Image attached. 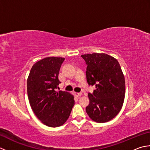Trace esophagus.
Returning <instances> with one entry per match:
<instances>
[{
  "instance_id": "1",
  "label": "esophagus",
  "mask_w": 150,
  "mask_h": 150,
  "mask_svg": "<svg viewBox=\"0 0 150 150\" xmlns=\"http://www.w3.org/2000/svg\"><path fill=\"white\" fill-rule=\"evenodd\" d=\"M75 95L77 97H80V96H81L82 93H75Z\"/></svg>"
}]
</instances>
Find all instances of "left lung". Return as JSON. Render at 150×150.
Returning a JSON list of instances; mask_svg holds the SVG:
<instances>
[{"label":"left lung","instance_id":"1","mask_svg":"<svg viewBox=\"0 0 150 150\" xmlns=\"http://www.w3.org/2000/svg\"><path fill=\"white\" fill-rule=\"evenodd\" d=\"M87 66L89 86H95L88 93L90 104L86 113L96 122H106L119 113L125 96V79L119 62L106 53L81 55Z\"/></svg>","mask_w":150,"mask_h":150}]
</instances>
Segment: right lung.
<instances>
[{
    "label": "right lung",
    "mask_w": 150,
    "mask_h": 150,
    "mask_svg": "<svg viewBox=\"0 0 150 150\" xmlns=\"http://www.w3.org/2000/svg\"><path fill=\"white\" fill-rule=\"evenodd\" d=\"M64 58L46 57L32 66L27 81V91L34 113L44 124L59 127L68 120L75 104L74 97L60 91L59 73Z\"/></svg>",
    "instance_id": "add662e5"
}]
</instances>
